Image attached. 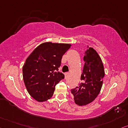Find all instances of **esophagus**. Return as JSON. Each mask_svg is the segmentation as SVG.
Segmentation results:
<instances>
[{"mask_svg": "<svg viewBox=\"0 0 128 128\" xmlns=\"http://www.w3.org/2000/svg\"><path fill=\"white\" fill-rule=\"evenodd\" d=\"M64 74H65V79H67L68 76V72H66Z\"/></svg>", "mask_w": 128, "mask_h": 128, "instance_id": "obj_1", "label": "esophagus"}]
</instances>
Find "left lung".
Masks as SVG:
<instances>
[{"label":"left lung","mask_w":128,"mask_h":128,"mask_svg":"<svg viewBox=\"0 0 128 128\" xmlns=\"http://www.w3.org/2000/svg\"><path fill=\"white\" fill-rule=\"evenodd\" d=\"M83 60L85 63L81 75L82 83L71 90L74 102L78 106L88 104L97 98L101 90L104 76L102 61L96 50L88 48Z\"/></svg>","instance_id":"left-lung-1"}]
</instances>
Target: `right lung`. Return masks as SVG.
<instances>
[{"instance_id":"obj_1","label":"right lung","mask_w":128,"mask_h":128,"mask_svg":"<svg viewBox=\"0 0 128 128\" xmlns=\"http://www.w3.org/2000/svg\"><path fill=\"white\" fill-rule=\"evenodd\" d=\"M71 46L70 44L42 43L26 60L22 68L24 82L29 94L37 102L50 99L56 84L64 78L58 70L63 55Z\"/></svg>"}]
</instances>
